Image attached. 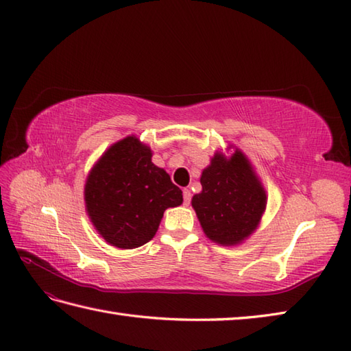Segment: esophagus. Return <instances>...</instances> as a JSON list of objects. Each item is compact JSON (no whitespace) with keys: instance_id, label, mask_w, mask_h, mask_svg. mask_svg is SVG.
Segmentation results:
<instances>
[{"instance_id":"obj_1","label":"esophagus","mask_w":351,"mask_h":351,"mask_svg":"<svg viewBox=\"0 0 351 351\" xmlns=\"http://www.w3.org/2000/svg\"><path fill=\"white\" fill-rule=\"evenodd\" d=\"M191 198H192V193H191V189L184 188L183 189V199H184V206H188L191 202Z\"/></svg>"}]
</instances>
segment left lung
Masks as SVG:
<instances>
[{
	"instance_id": "left-lung-1",
	"label": "left lung",
	"mask_w": 351,
	"mask_h": 351,
	"mask_svg": "<svg viewBox=\"0 0 351 351\" xmlns=\"http://www.w3.org/2000/svg\"><path fill=\"white\" fill-rule=\"evenodd\" d=\"M201 186L192 207L210 240L234 246L252 234L266 210L267 197L243 153L236 149L228 159L216 152L202 171Z\"/></svg>"
}]
</instances>
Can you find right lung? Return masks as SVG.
<instances>
[{
	"label": "right lung",
	"instance_id": "1",
	"mask_svg": "<svg viewBox=\"0 0 351 351\" xmlns=\"http://www.w3.org/2000/svg\"><path fill=\"white\" fill-rule=\"evenodd\" d=\"M90 221L108 243L134 249L150 241L163 212L183 202L180 188L152 162L150 147L136 136L112 144L85 182Z\"/></svg>",
	"mask_w": 351,
	"mask_h": 351
}]
</instances>
